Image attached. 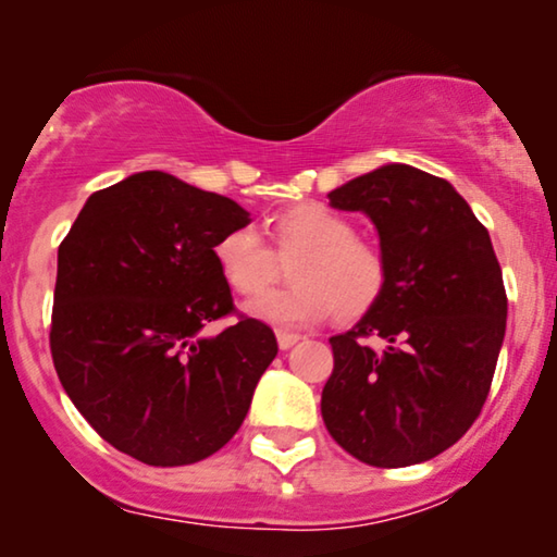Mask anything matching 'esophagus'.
Instances as JSON below:
<instances>
[{"label": "esophagus", "mask_w": 557, "mask_h": 557, "mask_svg": "<svg viewBox=\"0 0 557 557\" xmlns=\"http://www.w3.org/2000/svg\"><path fill=\"white\" fill-rule=\"evenodd\" d=\"M276 339H278V347H281V349H288V347H294L296 342H299L301 337H299V334H294V332L278 330V332H276Z\"/></svg>", "instance_id": "34e87169"}]
</instances>
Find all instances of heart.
I'll return each instance as SVG.
<instances>
[{"label":"heart","mask_w":557,"mask_h":557,"mask_svg":"<svg viewBox=\"0 0 557 557\" xmlns=\"http://www.w3.org/2000/svg\"><path fill=\"white\" fill-rule=\"evenodd\" d=\"M276 252L250 225L223 233L212 248L218 271L240 296H258L288 265L294 284L261 296L248 314L276 326H307L334 317L355 322L375 307L385 292L387 265L372 243L357 238L352 223L322 202H299L278 212L269 225Z\"/></svg>","instance_id":"b5f03b06"}]
</instances>
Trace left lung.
<instances>
[{"label": "left lung", "mask_w": 557, "mask_h": 557, "mask_svg": "<svg viewBox=\"0 0 557 557\" xmlns=\"http://www.w3.org/2000/svg\"><path fill=\"white\" fill-rule=\"evenodd\" d=\"M326 197L372 220L387 281L375 307L330 339L324 425L370 467L429 461L476 421L505 342L492 238L451 182L410 164H383ZM372 333L383 354L361 345Z\"/></svg>", "instance_id": "obj_1"}]
</instances>
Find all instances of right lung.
I'll return each mask as SVG.
<instances>
[{"label": "right lung", "instance_id": "add662e5", "mask_svg": "<svg viewBox=\"0 0 557 557\" xmlns=\"http://www.w3.org/2000/svg\"><path fill=\"white\" fill-rule=\"evenodd\" d=\"M248 223L231 197L149 170L90 195L60 243L52 362L98 436L136 461L220 451L278 352L258 319L202 334L233 311L212 248Z\"/></svg>", "mask_w": 557, "mask_h": 557}]
</instances>
